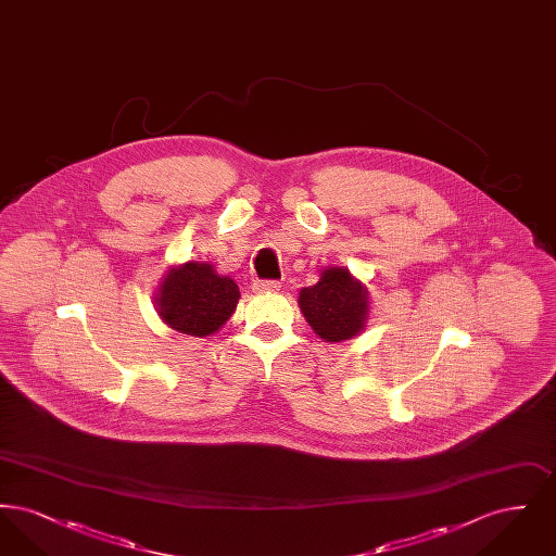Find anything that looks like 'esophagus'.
<instances>
[{
    "label": "esophagus",
    "instance_id": "obj_1",
    "mask_svg": "<svg viewBox=\"0 0 556 556\" xmlns=\"http://www.w3.org/2000/svg\"><path fill=\"white\" fill-rule=\"evenodd\" d=\"M252 288H254V291H258V293L275 291L279 290V281H256Z\"/></svg>",
    "mask_w": 556,
    "mask_h": 556
}]
</instances>
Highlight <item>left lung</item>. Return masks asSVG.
Wrapping results in <instances>:
<instances>
[{"instance_id": "left-lung-1", "label": "left lung", "mask_w": 556, "mask_h": 556, "mask_svg": "<svg viewBox=\"0 0 556 556\" xmlns=\"http://www.w3.org/2000/svg\"><path fill=\"white\" fill-rule=\"evenodd\" d=\"M298 306L320 340L345 342L367 327L369 290L345 266H327L315 286L300 290Z\"/></svg>"}]
</instances>
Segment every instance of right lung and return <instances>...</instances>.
Returning <instances> with one entry per match:
<instances>
[{"mask_svg":"<svg viewBox=\"0 0 556 556\" xmlns=\"http://www.w3.org/2000/svg\"><path fill=\"white\" fill-rule=\"evenodd\" d=\"M238 302V283L229 275H218L211 263L198 261L170 266L154 293L162 323L193 338L216 333L236 313Z\"/></svg>","mask_w":556,"mask_h":556,"instance_id":"add662e5","label":"right lung"}]
</instances>
